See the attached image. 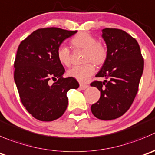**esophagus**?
Masks as SVG:
<instances>
[{"mask_svg": "<svg viewBox=\"0 0 155 155\" xmlns=\"http://www.w3.org/2000/svg\"><path fill=\"white\" fill-rule=\"evenodd\" d=\"M88 85H86V84L80 83V85H79V88H80L82 90L86 89V88H88Z\"/></svg>", "mask_w": 155, "mask_h": 155, "instance_id": "esophagus-1", "label": "esophagus"}]
</instances>
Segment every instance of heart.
<instances>
[{"instance_id":"heart-1","label":"heart","mask_w":155,"mask_h":155,"mask_svg":"<svg viewBox=\"0 0 155 155\" xmlns=\"http://www.w3.org/2000/svg\"><path fill=\"white\" fill-rule=\"evenodd\" d=\"M70 44L75 50L85 51L84 61L88 63L82 66L73 67L68 71V75L81 82H87L94 73L95 69L93 64L101 66L105 63L107 58V50L104 45L97 42L94 36L85 31L78 33L72 38ZM57 58L63 65L68 67L71 64L70 51L66 46L58 47Z\"/></svg>"}]
</instances>
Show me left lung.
Listing matches in <instances>:
<instances>
[{"mask_svg":"<svg viewBox=\"0 0 155 155\" xmlns=\"http://www.w3.org/2000/svg\"><path fill=\"white\" fill-rule=\"evenodd\" d=\"M102 38L107 48V58L94 81L101 97L91 105L94 117L103 120H114L124 115L133 104L139 90L144 69V59L137 41L130 34L118 28L102 30Z\"/></svg>","mask_w":155,"mask_h":155,"instance_id":"obj_1","label":"left lung"}]
</instances>
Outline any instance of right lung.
Returning a JSON list of instances; mask_svg holds the SVG:
<instances>
[{
  "label": "right lung",
  "instance_id": "obj_1",
  "mask_svg": "<svg viewBox=\"0 0 155 155\" xmlns=\"http://www.w3.org/2000/svg\"><path fill=\"white\" fill-rule=\"evenodd\" d=\"M77 31L56 27L38 28L21 41L14 62V81L22 104L33 117L53 121L66 111L67 92L79 85L64 78L65 70L57 58L61 43ZM51 79L57 80L50 85Z\"/></svg>",
  "mask_w": 155,
  "mask_h": 155
}]
</instances>
